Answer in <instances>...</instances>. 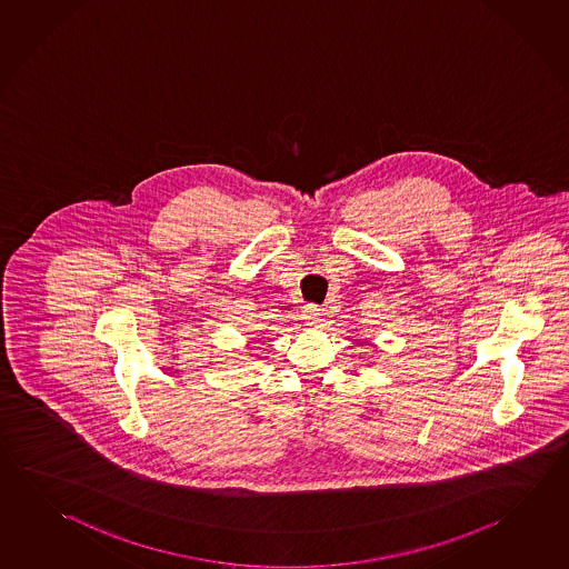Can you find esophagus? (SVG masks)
<instances>
[{"label": "esophagus", "mask_w": 569, "mask_h": 569, "mask_svg": "<svg viewBox=\"0 0 569 569\" xmlns=\"http://www.w3.org/2000/svg\"><path fill=\"white\" fill-rule=\"evenodd\" d=\"M303 319H306V323L308 326H319V321H321V309L318 306H306L303 308Z\"/></svg>", "instance_id": "1"}]
</instances>
